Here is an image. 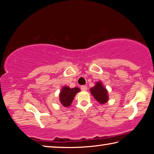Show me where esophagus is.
<instances>
[{"label":"esophagus","instance_id":"34e87169","mask_svg":"<svg viewBox=\"0 0 154 154\" xmlns=\"http://www.w3.org/2000/svg\"><path fill=\"white\" fill-rule=\"evenodd\" d=\"M81 89H82V91L87 90V86L86 85H82V86H81Z\"/></svg>","mask_w":154,"mask_h":154}]
</instances>
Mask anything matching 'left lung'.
<instances>
[{
  "instance_id": "obj_1",
  "label": "left lung",
  "mask_w": 154,
  "mask_h": 154,
  "mask_svg": "<svg viewBox=\"0 0 154 154\" xmlns=\"http://www.w3.org/2000/svg\"><path fill=\"white\" fill-rule=\"evenodd\" d=\"M90 90L91 94L101 105H103V104L108 102V91L106 90V88L103 85L102 82H96L94 86L91 88Z\"/></svg>"
}]
</instances>
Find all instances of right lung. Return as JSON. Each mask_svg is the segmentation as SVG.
<instances>
[{
    "instance_id": "1",
    "label": "right lung",
    "mask_w": 154,
    "mask_h": 154,
    "mask_svg": "<svg viewBox=\"0 0 154 154\" xmlns=\"http://www.w3.org/2000/svg\"><path fill=\"white\" fill-rule=\"evenodd\" d=\"M80 91L81 90L79 88L77 87L72 88H69V86L62 87L60 92L59 94L60 103L64 106L68 107L71 105L77 93L80 92Z\"/></svg>"
}]
</instances>
